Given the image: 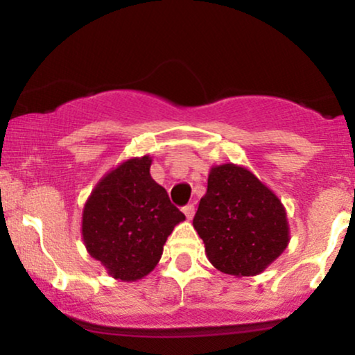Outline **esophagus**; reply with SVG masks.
<instances>
[{"label": "esophagus", "instance_id": "esophagus-1", "mask_svg": "<svg viewBox=\"0 0 355 355\" xmlns=\"http://www.w3.org/2000/svg\"><path fill=\"white\" fill-rule=\"evenodd\" d=\"M183 213H185L187 219H188V221H190V219H193V216H195V206L187 205L185 208H183Z\"/></svg>", "mask_w": 355, "mask_h": 355}]
</instances>
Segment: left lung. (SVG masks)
<instances>
[{
  "mask_svg": "<svg viewBox=\"0 0 355 355\" xmlns=\"http://www.w3.org/2000/svg\"><path fill=\"white\" fill-rule=\"evenodd\" d=\"M193 227L213 267L234 277L262 273L290 242L278 196L250 170L231 162L211 167Z\"/></svg>",
  "mask_w": 355,
  "mask_h": 355,
  "instance_id": "1",
  "label": "left lung"
}]
</instances>
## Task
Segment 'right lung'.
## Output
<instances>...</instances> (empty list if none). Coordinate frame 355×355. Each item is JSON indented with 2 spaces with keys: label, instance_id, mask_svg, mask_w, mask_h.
Masks as SVG:
<instances>
[{
  "label": "right lung",
  "instance_id": "1",
  "mask_svg": "<svg viewBox=\"0 0 355 355\" xmlns=\"http://www.w3.org/2000/svg\"><path fill=\"white\" fill-rule=\"evenodd\" d=\"M152 157H132L110 170L85 203L82 239L116 280L136 282L154 270L167 237L185 214L150 177Z\"/></svg>",
  "mask_w": 355,
  "mask_h": 355
}]
</instances>
